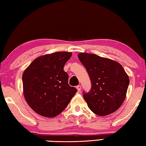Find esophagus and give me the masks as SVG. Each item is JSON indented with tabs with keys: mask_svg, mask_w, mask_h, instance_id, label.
<instances>
[{
	"mask_svg": "<svg viewBox=\"0 0 146 146\" xmlns=\"http://www.w3.org/2000/svg\"><path fill=\"white\" fill-rule=\"evenodd\" d=\"M76 90H77L78 91H80L81 90V86L78 85V86H76Z\"/></svg>",
	"mask_w": 146,
	"mask_h": 146,
	"instance_id": "esophagus-1",
	"label": "esophagus"
}]
</instances>
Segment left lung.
I'll use <instances>...</instances> for the list:
<instances>
[{
  "label": "left lung",
  "mask_w": 146,
  "mask_h": 146,
  "mask_svg": "<svg viewBox=\"0 0 146 146\" xmlns=\"http://www.w3.org/2000/svg\"><path fill=\"white\" fill-rule=\"evenodd\" d=\"M78 57L91 81V91L83 95L89 108L99 116L116 111L125 100L129 84L122 65L95 54L80 53Z\"/></svg>",
  "instance_id": "8db88e82"
}]
</instances>
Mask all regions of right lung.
<instances>
[{
  "mask_svg": "<svg viewBox=\"0 0 146 146\" xmlns=\"http://www.w3.org/2000/svg\"><path fill=\"white\" fill-rule=\"evenodd\" d=\"M72 53L66 51L38 56L23 75V93L35 112L43 117H56L67 107L77 90L68 84L64 66Z\"/></svg>",
  "mask_w": 146,
  "mask_h": 146,
  "instance_id": "add662e5",
  "label": "right lung"
}]
</instances>
